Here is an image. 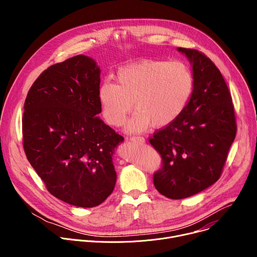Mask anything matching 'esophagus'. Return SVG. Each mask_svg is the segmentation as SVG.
Returning <instances> with one entry per match:
<instances>
[{"instance_id": "obj_1", "label": "esophagus", "mask_w": 257, "mask_h": 257, "mask_svg": "<svg viewBox=\"0 0 257 257\" xmlns=\"http://www.w3.org/2000/svg\"><path fill=\"white\" fill-rule=\"evenodd\" d=\"M130 140L133 141V142H139V143H144L145 142V139L141 136H132L130 138Z\"/></svg>"}]
</instances>
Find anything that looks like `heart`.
I'll use <instances>...</instances> for the list:
<instances>
[{"instance_id":"obj_1","label":"heart","mask_w":257,"mask_h":257,"mask_svg":"<svg viewBox=\"0 0 257 257\" xmlns=\"http://www.w3.org/2000/svg\"><path fill=\"white\" fill-rule=\"evenodd\" d=\"M194 88L190 68L182 62L141 60L120 68L116 84L105 82L98 90L100 112L107 124L121 126L133 104L137 112L125 130L139 133L153 124L163 128L184 111Z\"/></svg>"}]
</instances>
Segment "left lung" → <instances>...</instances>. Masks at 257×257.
I'll return each instance as SVG.
<instances>
[{
    "instance_id": "1",
    "label": "left lung",
    "mask_w": 257,
    "mask_h": 257,
    "mask_svg": "<svg viewBox=\"0 0 257 257\" xmlns=\"http://www.w3.org/2000/svg\"><path fill=\"white\" fill-rule=\"evenodd\" d=\"M192 67L194 88L184 111L150 139L163 168L154 175L157 190L182 199L211 186L221 177L237 126L229 88L204 54L178 48Z\"/></svg>"
}]
</instances>
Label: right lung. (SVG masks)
<instances>
[{
    "instance_id": "1",
    "label": "right lung",
    "mask_w": 257,
    "mask_h": 257,
    "mask_svg": "<svg viewBox=\"0 0 257 257\" xmlns=\"http://www.w3.org/2000/svg\"><path fill=\"white\" fill-rule=\"evenodd\" d=\"M100 69L84 55L45 70L30 87L22 119L26 158L49 192L94 207L114 190L113 156L124 138L97 117Z\"/></svg>"
}]
</instances>
